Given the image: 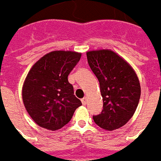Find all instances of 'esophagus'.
Returning <instances> with one entry per match:
<instances>
[{"label":"esophagus","instance_id":"1","mask_svg":"<svg viewBox=\"0 0 161 161\" xmlns=\"http://www.w3.org/2000/svg\"><path fill=\"white\" fill-rule=\"evenodd\" d=\"M81 102H82L83 105H86V102H87V98H86V97H84L83 99H81Z\"/></svg>","mask_w":161,"mask_h":161}]
</instances>
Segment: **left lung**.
Listing matches in <instances>:
<instances>
[{
  "instance_id": "1",
  "label": "left lung",
  "mask_w": 161,
  "mask_h": 161,
  "mask_svg": "<svg viewBox=\"0 0 161 161\" xmlns=\"http://www.w3.org/2000/svg\"><path fill=\"white\" fill-rule=\"evenodd\" d=\"M91 70L100 82L103 99L101 114L93 115L95 124L108 131L123 126L134 114L141 98V85L126 60L111 50L86 53Z\"/></svg>"
}]
</instances>
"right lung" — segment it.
Instances as JSON below:
<instances>
[{"instance_id":"add662e5","label":"right lung","mask_w":161,"mask_h":161,"mask_svg":"<svg viewBox=\"0 0 161 161\" xmlns=\"http://www.w3.org/2000/svg\"><path fill=\"white\" fill-rule=\"evenodd\" d=\"M80 56L72 51H53L30 69L22 87V99L28 114L40 126L52 131L60 129L81 106L68 80Z\"/></svg>"}]
</instances>
